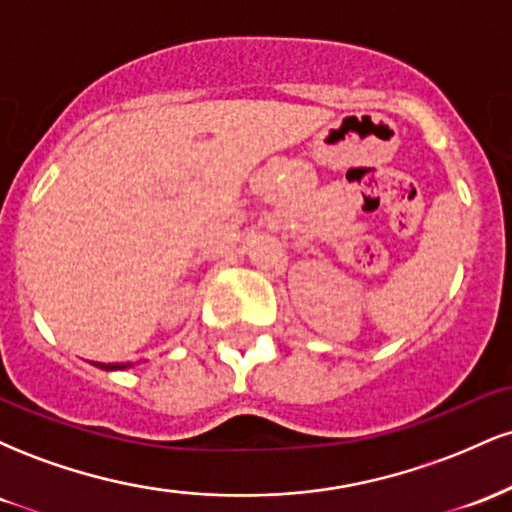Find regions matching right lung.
I'll return each instance as SVG.
<instances>
[{"label":"right lung","instance_id":"obj_1","mask_svg":"<svg viewBox=\"0 0 512 512\" xmlns=\"http://www.w3.org/2000/svg\"><path fill=\"white\" fill-rule=\"evenodd\" d=\"M93 366L101 368V370H125V368H132L134 363H98V361H93Z\"/></svg>","mask_w":512,"mask_h":512}]
</instances>
